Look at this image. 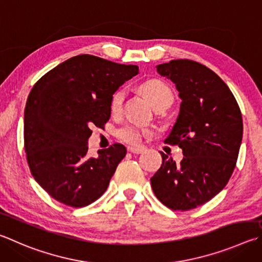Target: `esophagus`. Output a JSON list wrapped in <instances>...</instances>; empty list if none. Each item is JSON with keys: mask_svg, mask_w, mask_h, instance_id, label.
Segmentation results:
<instances>
[{"mask_svg": "<svg viewBox=\"0 0 262 262\" xmlns=\"http://www.w3.org/2000/svg\"><path fill=\"white\" fill-rule=\"evenodd\" d=\"M127 151L130 152V154H134V155H140L143 152V149H142V147H136V146H128Z\"/></svg>", "mask_w": 262, "mask_h": 262, "instance_id": "34e87169", "label": "esophagus"}]
</instances>
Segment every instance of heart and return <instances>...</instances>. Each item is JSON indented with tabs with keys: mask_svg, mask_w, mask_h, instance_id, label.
I'll return each instance as SVG.
<instances>
[{
	"mask_svg": "<svg viewBox=\"0 0 262 262\" xmlns=\"http://www.w3.org/2000/svg\"><path fill=\"white\" fill-rule=\"evenodd\" d=\"M143 90L150 102L155 107L163 105V104L172 103L173 102V93L170 88L165 82L160 81L158 79H152L146 81L143 84ZM126 92L125 89H118L117 92L113 93L110 102V108L113 113L119 112L121 110L123 99H125ZM150 130L146 128L142 127L136 123L128 122L119 127L117 129V136L121 141L126 142L129 144L140 143L143 136L149 135Z\"/></svg>",
	"mask_w": 262,
	"mask_h": 262,
	"instance_id": "b5f03b06",
	"label": "heart"
}]
</instances>
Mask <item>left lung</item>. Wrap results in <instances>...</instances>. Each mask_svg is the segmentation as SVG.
Segmentation results:
<instances>
[{
    "instance_id": "obj_1",
    "label": "left lung",
    "mask_w": 262,
    "mask_h": 262,
    "mask_svg": "<svg viewBox=\"0 0 262 262\" xmlns=\"http://www.w3.org/2000/svg\"><path fill=\"white\" fill-rule=\"evenodd\" d=\"M157 71L177 85L180 115L165 143L182 149L177 164L160 152L161 167L151 178L156 197L174 211H189L217 194L238 158L243 119L236 98L212 70L191 59H173Z\"/></svg>"
}]
</instances>
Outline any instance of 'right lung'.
Here are the masks:
<instances>
[{"label": "right lung", "mask_w": 262, "mask_h": 262, "mask_svg": "<svg viewBox=\"0 0 262 262\" xmlns=\"http://www.w3.org/2000/svg\"><path fill=\"white\" fill-rule=\"evenodd\" d=\"M139 73L93 55H79L50 70L28 95L24 147L33 178L49 196L71 207H83L105 192L126 147L115 143L88 156L92 128H104L110 102L120 85Z\"/></svg>", "instance_id": "right-lung-1"}]
</instances>
